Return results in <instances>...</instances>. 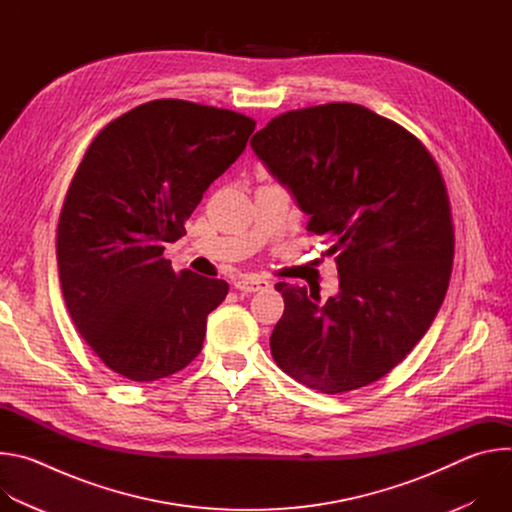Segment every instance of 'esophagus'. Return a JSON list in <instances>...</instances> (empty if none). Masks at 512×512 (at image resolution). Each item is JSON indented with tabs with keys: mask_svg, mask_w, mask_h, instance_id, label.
I'll return each instance as SVG.
<instances>
[{
	"mask_svg": "<svg viewBox=\"0 0 512 512\" xmlns=\"http://www.w3.org/2000/svg\"><path fill=\"white\" fill-rule=\"evenodd\" d=\"M235 287L239 291H243V294H255V291H259V289H267L269 281L263 277H243V279L235 281Z\"/></svg>",
	"mask_w": 512,
	"mask_h": 512,
	"instance_id": "1",
	"label": "esophagus"
}]
</instances>
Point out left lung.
I'll list each match as a JSON object with an SVG mask.
<instances>
[{"mask_svg":"<svg viewBox=\"0 0 512 512\" xmlns=\"http://www.w3.org/2000/svg\"><path fill=\"white\" fill-rule=\"evenodd\" d=\"M251 148L334 245L338 294L279 281L285 310L269 346L277 367L322 393L367 387L429 330L450 283L446 186L423 143L352 103L271 119Z\"/></svg>","mask_w":512,"mask_h":512,"instance_id":"obj_1","label":"left lung"}]
</instances>
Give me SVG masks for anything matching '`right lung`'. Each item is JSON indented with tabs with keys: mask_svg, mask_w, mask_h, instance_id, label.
Wrapping results in <instances>:
<instances>
[{
	"mask_svg": "<svg viewBox=\"0 0 512 512\" xmlns=\"http://www.w3.org/2000/svg\"><path fill=\"white\" fill-rule=\"evenodd\" d=\"M253 131L241 113L160 99L93 139L60 210L56 259L68 314L113 373L150 383L200 352L229 283L174 273L162 253Z\"/></svg>",
	"mask_w": 512,
	"mask_h": 512,
	"instance_id": "right-lung-1",
	"label": "right lung"
}]
</instances>
